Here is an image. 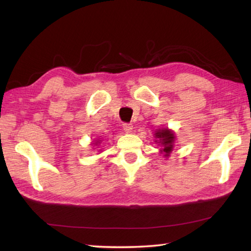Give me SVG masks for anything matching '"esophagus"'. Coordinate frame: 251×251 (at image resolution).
<instances>
[{
	"instance_id": "obj_1",
	"label": "esophagus",
	"mask_w": 251,
	"mask_h": 251,
	"mask_svg": "<svg viewBox=\"0 0 251 251\" xmlns=\"http://www.w3.org/2000/svg\"><path fill=\"white\" fill-rule=\"evenodd\" d=\"M123 129L125 130V132H131L132 131V125L131 124H127V123H125V124H123Z\"/></svg>"
}]
</instances>
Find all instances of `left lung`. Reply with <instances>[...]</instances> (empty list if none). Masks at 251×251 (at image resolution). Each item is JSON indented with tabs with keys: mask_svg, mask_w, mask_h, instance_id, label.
<instances>
[{
	"mask_svg": "<svg viewBox=\"0 0 251 251\" xmlns=\"http://www.w3.org/2000/svg\"><path fill=\"white\" fill-rule=\"evenodd\" d=\"M154 142L161 147L159 149V153L163 154L164 157H169L170 153L173 152L176 143V134L175 131L169 129L168 127L166 128L156 129L154 131Z\"/></svg>",
	"mask_w": 251,
	"mask_h": 251,
	"instance_id": "left-lung-1",
	"label": "left lung"
}]
</instances>
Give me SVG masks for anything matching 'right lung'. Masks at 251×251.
<instances>
[{
    "mask_svg": "<svg viewBox=\"0 0 251 251\" xmlns=\"http://www.w3.org/2000/svg\"><path fill=\"white\" fill-rule=\"evenodd\" d=\"M102 142V140H100V139H96L94 142H93V145H95V146H100V143ZM99 152H101V150H99Z\"/></svg>",
    "mask_w": 251,
    "mask_h": 251,
    "instance_id": "obj_1",
    "label": "right lung"
}]
</instances>
